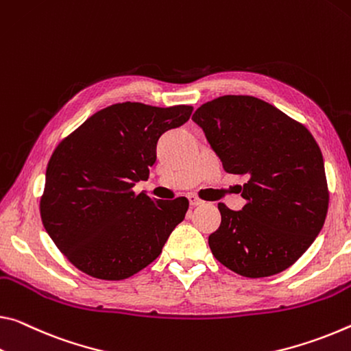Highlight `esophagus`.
<instances>
[{
    "label": "esophagus",
    "mask_w": 351,
    "mask_h": 351,
    "mask_svg": "<svg viewBox=\"0 0 351 351\" xmlns=\"http://www.w3.org/2000/svg\"><path fill=\"white\" fill-rule=\"evenodd\" d=\"M187 198H189V203H191V206H199V204H203L202 199H199V198L195 197V195H189Z\"/></svg>",
    "instance_id": "esophagus-1"
}]
</instances>
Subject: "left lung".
I'll return each instance as SVG.
<instances>
[{
	"instance_id": "left-lung-1",
	"label": "left lung",
	"mask_w": 351,
	"mask_h": 351,
	"mask_svg": "<svg viewBox=\"0 0 351 351\" xmlns=\"http://www.w3.org/2000/svg\"><path fill=\"white\" fill-rule=\"evenodd\" d=\"M192 120L228 173L247 178L242 210L219 203L221 223L209 236L215 259L247 278L289 269L319 236L328 213L315 138L275 106L248 95L204 103Z\"/></svg>"
}]
</instances>
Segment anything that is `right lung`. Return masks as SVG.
Instances as JSON below:
<instances>
[{
  "instance_id": "right-lung-1",
  "label": "right lung",
  "mask_w": 351,
  "mask_h": 351,
  "mask_svg": "<svg viewBox=\"0 0 351 351\" xmlns=\"http://www.w3.org/2000/svg\"><path fill=\"white\" fill-rule=\"evenodd\" d=\"M192 106L117 103L98 110L51 154L40 217L66 259L98 280L130 278L158 258L184 220L189 199L136 195L148 180L165 131L191 119Z\"/></svg>"
}]
</instances>
